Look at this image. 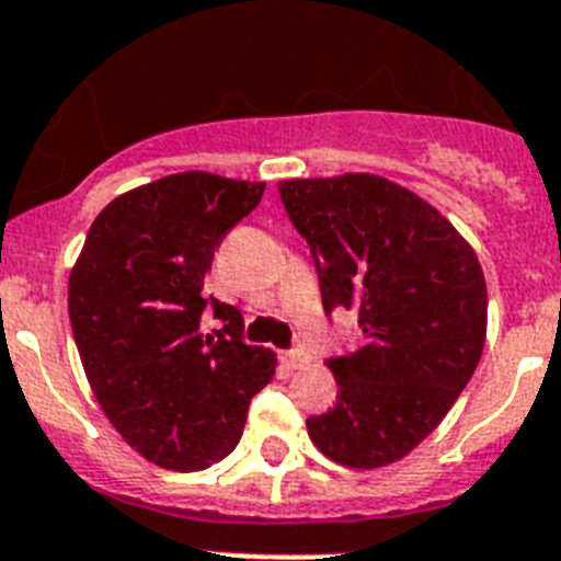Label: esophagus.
Masks as SVG:
<instances>
[{
  "instance_id": "obj_1",
  "label": "esophagus",
  "mask_w": 561,
  "mask_h": 561,
  "mask_svg": "<svg viewBox=\"0 0 561 561\" xmlns=\"http://www.w3.org/2000/svg\"><path fill=\"white\" fill-rule=\"evenodd\" d=\"M279 359H282V365H285V368L296 370V368H301V365L310 363V354L301 352V348H296V352H285Z\"/></svg>"
}]
</instances>
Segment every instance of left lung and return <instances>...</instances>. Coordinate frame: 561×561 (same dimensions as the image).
Wrapping results in <instances>:
<instances>
[{"label": "left lung", "mask_w": 561, "mask_h": 561, "mask_svg": "<svg viewBox=\"0 0 561 561\" xmlns=\"http://www.w3.org/2000/svg\"><path fill=\"white\" fill-rule=\"evenodd\" d=\"M282 204L321 276L323 310H354L357 352L329 359L337 404L307 421L345 468L404 459L443 423L486 337L473 245L437 207L379 174L282 180Z\"/></svg>", "instance_id": "8db88e82"}]
</instances>
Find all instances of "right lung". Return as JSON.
<instances>
[{
    "mask_svg": "<svg viewBox=\"0 0 561 561\" xmlns=\"http://www.w3.org/2000/svg\"><path fill=\"white\" fill-rule=\"evenodd\" d=\"M265 182L182 171L115 196L68 276V318L88 385L124 443L165 470H202L240 443L276 354L240 340L232 305L202 296L224 234ZM213 304L225 332L202 339Z\"/></svg>",
    "mask_w": 561,
    "mask_h": 561,
    "instance_id": "1",
    "label": "right lung"
}]
</instances>
